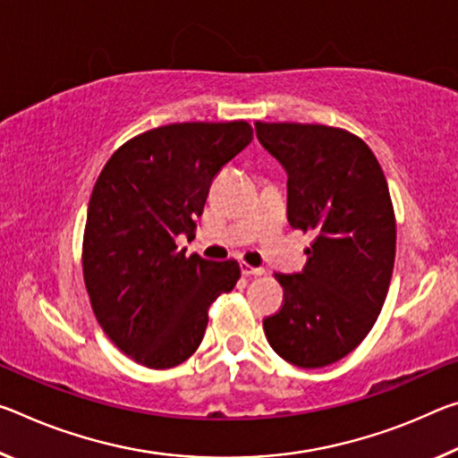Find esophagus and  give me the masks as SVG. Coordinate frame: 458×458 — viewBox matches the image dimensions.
<instances>
[{
  "label": "esophagus",
  "mask_w": 458,
  "mask_h": 458,
  "mask_svg": "<svg viewBox=\"0 0 458 458\" xmlns=\"http://www.w3.org/2000/svg\"><path fill=\"white\" fill-rule=\"evenodd\" d=\"M241 271H242V275H246V277H250V275H255V277H259V275H265V268L250 267L249 263H241Z\"/></svg>",
  "instance_id": "esophagus-1"
}]
</instances>
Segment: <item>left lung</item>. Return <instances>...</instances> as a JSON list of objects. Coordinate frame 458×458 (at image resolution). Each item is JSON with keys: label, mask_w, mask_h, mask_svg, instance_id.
I'll use <instances>...</instances> for the list:
<instances>
[{"label": "left lung", "mask_w": 458, "mask_h": 458, "mask_svg": "<svg viewBox=\"0 0 458 458\" xmlns=\"http://www.w3.org/2000/svg\"><path fill=\"white\" fill-rule=\"evenodd\" d=\"M287 171V220L314 241L301 273H275L283 303L263 320L268 344L318 369L354 351L379 318L395 263V212L373 150L344 128L255 122Z\"/></svg>", "instance_id": "8db88e82"}]
</instances>
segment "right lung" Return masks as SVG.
<instances>
[{"label": "right lung", "instance_id": "right-lung-1", "mask_svg": "<svg viewBox=\"0 0 458 458\" xmlns=\"http://www.w3.org/2000/svg\"><path fill=\"white\" fill-rule=\"evenodd\" d=\"M252 140L249 122H183L130 138L93 185L83 279L101 330L148 369H171L201 344L208 310L241 279L236 260L179 250L195 236L220 169Z\"/></svg>", "mask_w": 458, "mask_h": 458}]
</instances>
